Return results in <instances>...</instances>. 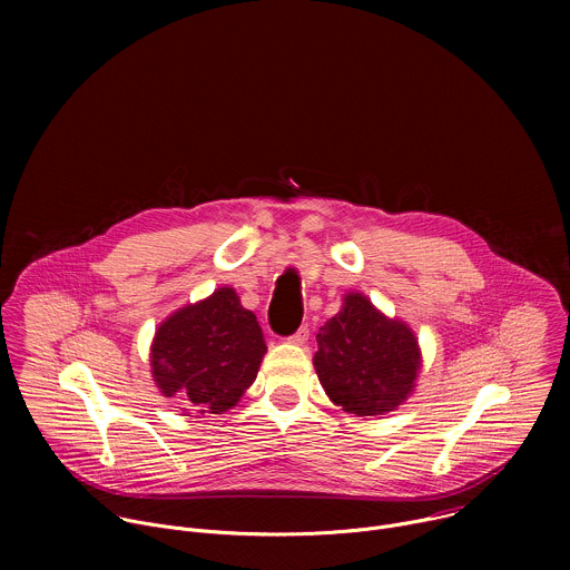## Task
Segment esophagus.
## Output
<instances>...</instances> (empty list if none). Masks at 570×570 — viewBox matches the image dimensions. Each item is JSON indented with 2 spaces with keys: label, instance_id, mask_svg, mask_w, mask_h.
<instances>
[{
  "label": "esophagus",
  "instance_id": "esophagus-1",
  "mask_svg": "<svg viewBox=\"0 0 570 570\" xmlns=\"http://www.w3.org/2000/svg\"><path fill=\"white\" fill-rule=\"evenodd\" d=\"M308 341V327L304 324V327H299L293 336H291V343H295V345H304Z\"/></svg>",
  "mask_w": 570,
  "mask_h": 570
}]
</instances>
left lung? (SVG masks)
<instances>
[{
	"label": "left lung",
	"instance_id": "8db88e82",
	"mask_svg": "<svg viewBox=\"0 0 570 570\" xmlns=\"http://www.w3.org/2000/svg\"><path fill=\"white\" fill-rule=\"evenodd\" d=\"M313 365L317 379L343 411L367 417L394 411L415 387L420 347L409 324L387 320L361 293L324 322Z\"/></svg>",
	"mask_w": 570,
	"mask_h": 570
}]
</instances>
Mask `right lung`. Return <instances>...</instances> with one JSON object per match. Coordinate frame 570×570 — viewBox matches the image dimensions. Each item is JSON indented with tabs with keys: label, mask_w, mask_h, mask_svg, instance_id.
<instances>
[{
	"label": "right lung",
	"mask_w": 570,
	"mask_h": 570,
	"mask_svg": "<svg viewBox=\"0 0 570 570\" xmlns=\"http://www.w3.org/2000/svg\"><path fill=\"white\" fill-rule=\"evenodd\" d=\"M264 354L255 313L232 288H218L159 324L150 365L161 394L180 399L185 411L220 415L253 385Z\"/></svg>",
	"instance_id": "right-lung-1"
}]
</instances>
